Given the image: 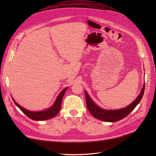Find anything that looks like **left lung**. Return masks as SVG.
<instances>
[{
    "label": "left lung",
    "instance_id": "8db88e82",
    "mask_svg": "<svg viewBox=\"0 0 156 156\" xmlns=\"http://www.w3.org/2000/svg\"><path fill=\"white\" fill-rule=\"evenodd\" d=\"M144 88L145 84L143 85L139 95L130 105L127 106L125 108H120V109L119 110L103 109V108L98 106L96 103L92 100V99L89 96L87 91L84 90L87 106L89 112H90L91 115L94 117H95L96 119L108 122H115L124 119V118L128 115L131 111H133L135 107L140 103L141 99H142L144 92Z\"/></svg>",
    "mask_w": 156,
    "mask_h": 156
}]
</instances>
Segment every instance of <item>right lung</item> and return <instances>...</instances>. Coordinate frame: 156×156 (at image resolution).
Returning <instances> with one entry per match:
<instances>
[{"mask_svg":"<svg viewBox=\"0 0 156 156\" xmlns=\"http://www.w3.org/2000/svg\"><path fill=\"white\" fill-rule=\"evenodd\" d=\"M67 89L68 88H65L64 89L62 90V91H61V92L58 96L57 98H56L54 104L50 108H48V109H46L45 111H39V112H34V111L27 110L26 108H23L20 105H19L18 103L14 100V99L13 98H12V100L14 103H15V104L20 108V109L24 113L25 115H26L28 117H29V119L34 120H37V121L45 120H48L55 117L60 112V108H61V104H62V98L66 91L67 90Z\"/></svg>","mask_w":156,"mask_h":156,"instance_id":"obj_1","label":"right lung"}]
</instances>
